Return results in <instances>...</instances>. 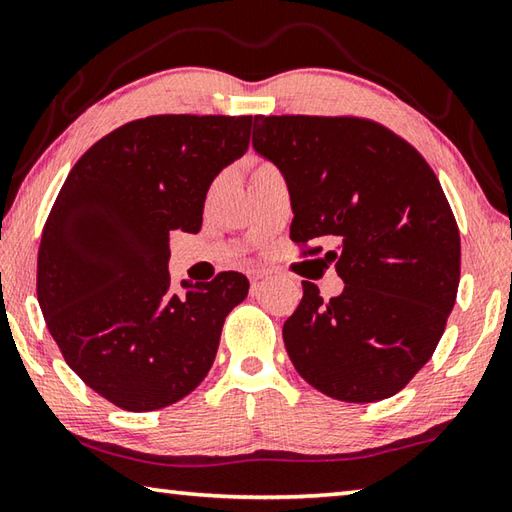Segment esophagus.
<instances>
[{"mask_svg":"<svg viewBox=\"0 0 512 512\" xmlns=\"http://www.w3.org/2000/svg\"><path fill=\"white\" fill-rule=\"evenodd\" d=\"M248 277H250V284L257 286L259 282L264 280V277H268V271H264V268H255V271L248 273Z\"/></svg>","mask_w":512,"mask_h":512,"instance_id":"obj_1","label":"esophagus"}]
</instances>
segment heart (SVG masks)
<instances>
[{"label": "heart", "mask_w": 512, "mask_h": 512, "mask_svg": "<svg viewBox=\"0 0 512 512\" xmlns=\"http://www.w3.org/2000/svg\"><path fill=\"white\" fill-rule=\"evenodd\" d=\"M268 170H275V167H271L268 163H255V167H253V176H257V174H264V172H268Z\"/></svg>", "instance_id": "obj_1"}]
</instances>
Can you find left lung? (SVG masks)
<instances>
[{"instance_id":"obj_1","label":"left lung","mask_w":512,"mask_h":512,"mask_svg":"<svg viewBox=\"0 0 512 512\" xmlns=\"http://www.w3.org/2000/svg\"><path fill=\"white\" fill-rule=\"evenodd\" d=\"M253 147L288 185L295 244H338L324 257L342 293L324 302L304 282L284 322L297 374L345 403L401 392L432 358L459 288V228L432 167L387 127L351 116H255Z\"/></svg>"}]
</instances>
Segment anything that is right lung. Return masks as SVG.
<instances>
[{
  "mask_svg": "<svg viewBox=\"0 0 512 512\" xmlns=\"http://www.w3.org/2000/svg\"><path fill=\"white\" fill-rule=\"evenodd\" d=\"M253 116L132 120L80 156L46 219L37 302L67 365L127 412L172 405L215 362L248 280L219 273L170 293V230L199 232L215 176L250 141Z\"/></svg>",
  "mask_w": 512,
  "mask_h": 512,
  "instance_id": "add662e5",
  "label": "right lung"
}]
</instances>
